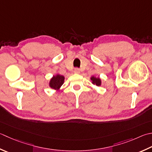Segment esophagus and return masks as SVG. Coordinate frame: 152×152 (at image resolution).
Instances as JSON below:
<instances>
[{"instance_id": "1", "label": "esophagus", "mask_w": 152, "mask_h": 152, "mask_svg": "<svg viewBox=\"0 0 152 152\" xmlns=\"http://www.w3.org/2000/svg\"><path fill=\"white\" fill-rule=\"evenodd\" d=\"M74 73H75V74H80V69H78V68H75V69H74Z\"/></svg>"}]
</instances>
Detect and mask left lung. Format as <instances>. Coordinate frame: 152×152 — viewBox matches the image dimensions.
Listing matches in <instances>:
<instances>
[{
	"label": "left lung",
	"instance_id": "8db88e82",
	"mask_svg": "<svg viewBox=\"0 0 152 152\" xmlns=\"http://www.w3.org/2000/svg\"><path fill=\"white\" fill-rule=\"evenodd\" d=\"M90 80L92 84L96 85V86H100L102 85V79H101L99 77L92 76L90 78Z\"/></svg>",
	"mask_w": 152,
	"mask_h": 152
}]
</instances>
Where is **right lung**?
I'll return each mask as SVG.
<instances>
[{
	"label": "right lung",
	"instance_id": "obj_1",
	"mask_svg": "<svg viewBox=\"0 0 152 152\" xmlns=\"http://www.w3.org/2000/svg\"><path fill=\"white\" fill-rule=\"evenodd\" d=\"M64 76L59 74H56L50 79L49 82V86L53 90L55 91H60L61 86L64 82Z\"/></svg>",
	"mask_w": 152,
	"mask_h": 152
}]
</instances>
